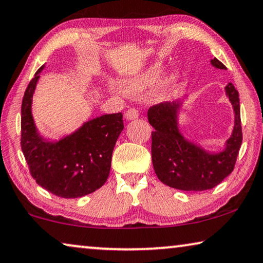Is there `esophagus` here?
I'll list each match as a JSON object with an SVG mask.
<instances>
[{
  "instance_id": "34e87169",
  "label": "esophagus",
  "mask_w": 263,
  "mask_h": 263,
  "mask_svg": "<svg viewBox=\"0 0 263 263\" xmlns=\"http://www.w3.org/2000/svg\"><path fill=\"white\" fill-rule=\"evenodd\" d=\"M139 117V111L136 108H129L127 111H125V119L128 121L130 120H136Z\"/></svg>"
}]
</instances>
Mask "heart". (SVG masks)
Returning a JSON list of instances; mask_svg holds the SVG:
<instances>
[{
    "label": "heart",
    "instance_id": "b5f03b06",
    "mask_svg": "<svg viewBox=\"0 0 263 263\" xmlns=\"http://www.w3.org/2000/svg\"><path fill=\"white\" fill-rule=\"evenodd\" d=\"M163 73H165V67L162 64L155 63L154 65L148 67L142 73L127 79L123 86L129 93H139L141 91L157 85L161 81Z\"/></svg>",
    "mask_w": 263,
    "mask_h": 263
}]
</instances>
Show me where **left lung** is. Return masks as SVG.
<instances>
[{
	"label": "left lung",
	"instance_id": "obj_1",
	"mask_svg": "<svg viewBox=\"0 0 263 263\" xmlns=\"http://www.w3.org/2000/svg\"><path fill=\"white\" fill-rule=\"evenodd\" d=\"M211 65L227 70L216 58ZM226 93L233 105L235 123L233 134L218 153H211L185 139L179 130L178 114L184 98L151 106L148 121L155 129L152 132V161L160 181L182 191H205L233 172L242 144L241 108L238 91L231 83L226 86Z\"/></svg>",
	"mask_w": 263,
	"mask_h": 263
}]
</instances>
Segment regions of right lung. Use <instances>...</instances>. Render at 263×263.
<instances>
[{
    "label": "right lung",
    "instance_id": "obj_1",
    "mask_svg": "<svg viewBox=\"0 0 263 263\" xmlns=\"http://www.w3.org/2000/svg\"><path fill=\"white\" fill-rule=\"evenodd\" d=\"M44 67L36 71L22 100L21 148L37 185L60 198H81L108 179L114 147L124 128L123 115L96 117L59 141L43 138L34 123L32 98Z\"/></svg>",
    "mask_w": 263,
    "mask_h": 263
}]
</instances>
